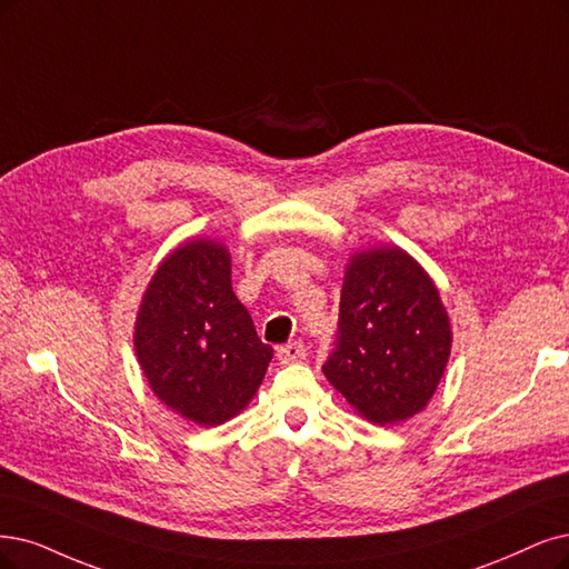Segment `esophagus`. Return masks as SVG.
<instances>
[{
	"label": "esophagus",
	"mask_w": 569,
	"mask_h": 569,
	"mask_svg": "<svg viewBox=\"0 0 569 569\" xmlns=\"http://www.w3.org/2000/svg\"><path fill=\"white\" fill-rule=\"evenodd\" d=\"M305 356H307V349L302 342H290V345H283L277 349V359L283 366L300 363V361H305Z\"/></svg>",
	"instance_id": "obj_1"
}]
</instances>
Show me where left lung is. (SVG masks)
Segmentation results:
<instances>
[{
	"mask_svg": "<svg viewBox=\"0 0 569 569\" xmlns=\"http://www.w3.org/2000/svg\"><path fill=\"white\" fill-rule=\"evenodd\" d=\"M450 349V317L425 267L398 246L353 252L323 363L347 403L372 425L406 422L431 401Z\"/></svg>",
	"mask_w": 569,
	"mask_h": 569,
	"instance_id": "8db88e82",
	"label": "left lung"
}]
</instances>
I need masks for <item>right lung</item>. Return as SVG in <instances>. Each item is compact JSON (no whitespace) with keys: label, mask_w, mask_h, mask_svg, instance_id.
<instances>
[{"label":"right lung","mask_w":569,"mask_h":569,"mask_svg":"<svg viewBox=\"0 0 569 569\" xmlns=\"http://www.w3.org/2000/svg\"><path fill=\"white\" fill-rule=\"evenodd\" d=\"M133 347L147 385L187 422L218 427L262 385L273 356L231 290V256L213 239L173 248L147 286Z\"/></svg>","instance_id":"add662e5"}]
</instances>
